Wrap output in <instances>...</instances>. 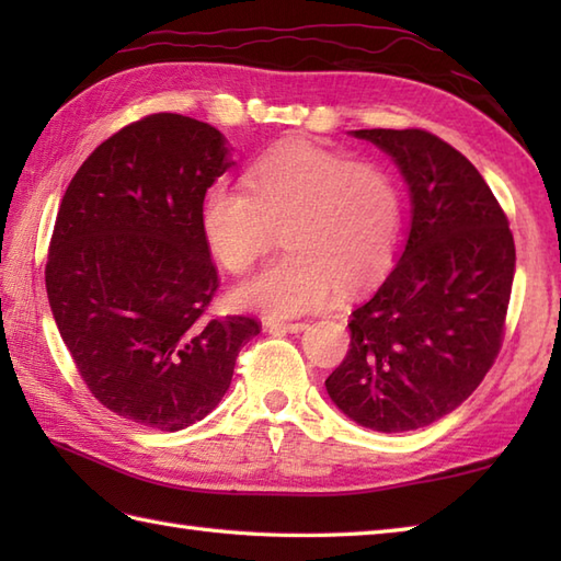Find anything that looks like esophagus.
I'll return each instance as SVG.
<instances>
[{"mask_svg":"<svg viewBox=\"0 0 561 561\" xmlns=\"http://www.w3.org/2000/svg\"><path fill=\"white\" fill-rule=\"evenodd\" d=\"M265 328L270 332H274V335H279V332H291V335H296V332H304L308 328V323H301V320H296V323H284V320H267Z\"/></svg>","mask_w":561,"mask_h":561,"instance_id":"34e87169","label":"esophagus"}]
</instances>
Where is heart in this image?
<instances>
[{"instance_id":"heart-1","label":"heart","mask_w":561,"mask_h":561,"mask_svg":"<svg viewBox=\"0 0 561 561\" xmlns=\"http://www.w3.org/2000/svg\"><path fill=\"white\" fill-rule=\"evenodd\" d=\"M243 187L217 183L202 199V233L233 274L255 265L282 229L287 253L233 289V304L296 318L383 277L402 231L396 178L374 161H347L311 141H284L243 173Z\"/></svg>"}]
</instances>
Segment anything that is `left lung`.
<instances>
[{"label":"left lung","mask_w":561,"mask_h":561,"mask_svg":"<svg viewBox=\"0 0 561 561\" xmlns=\"http://www.w3.org/2000/svg\"><path fill=\"white\" fill-rule=\"evenodd\" d=\"M396 161L412 202L398 265L352 311L350 352L325 380L352 422L414 432L490 371L516 272L508 219L480 171L424 129H354Z\"/></svg>","instance_id":"8db88e82"}]
</instances>
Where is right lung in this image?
Masks as SVG:
<instances>
[{
    "label": "right lung",
    "mask_w": 561,
    "mask_h": 561,
    "mask_svg": "<svg viewBox=\"0 0 561 561\" xmlns=\"http://www.w3.org/2000/svg\"><path fill=\"white\" fill-rule=\"evenodd\" d=\"M231 165L217 127L157 113L93 149L59 205L45 265L57 330L93 398L141 426L205 420L260 332L205 316L219 277L202 199Z\"/></svg>",
    "instance_id": "1"
}]
</instances>
